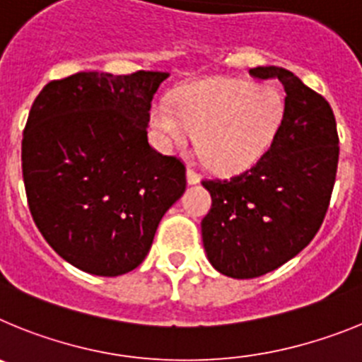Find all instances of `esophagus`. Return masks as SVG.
Returning a JSON list of instances; mask_svg holds the SVG:
<instances>
[{"label":"esophagus","mask_w":362,"mask_h":362,"mask_svg":"<svg viewBox=\"0 0 362 362\" xmlns=\"http://www.w3.org/2000/svg\"><path fill=\"white\" fill-rule=\"evenodd\" d=\"M187 181H188V185H197L201 181V175L197 174L196 170H192V168H188V172H187Z\"/></svg>","instance_id":"1"}]
</instances>
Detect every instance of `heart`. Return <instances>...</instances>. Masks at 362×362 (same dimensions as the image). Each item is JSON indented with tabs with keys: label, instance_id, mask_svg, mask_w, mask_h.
I'll list each match as a JSON object with an SVG mask.
<instances>
[{
	"label": "heart",
	"instance_id": "1",
	"mask_svg": "<svg viewBox=\"0 0 362 362\" xmlns=\"http://www.w3.org/2000/svg\"><path fill=\"white\" fill-rule=\"evenodd\" d=\"M284 119L283 95L268 85L214 79L185 86L174 108H152L153 129L166 141L187 146L197 136L201 158L214 170L241 172L263 158Z\"/></svg>",
	"mask_w": 362,
	"mask_h": 362
}]
</instances>
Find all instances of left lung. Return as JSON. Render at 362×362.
I'll return each mask as SVG.
<instances>
[{
  "label": "left lung",
  "mask_w": 362,
  "mask_h": 362,
  "mask_svg": "<svg viewBox=\"0 0 362 362\" xmlns=\"http://www.w3.org/2000/svg\"><path fill=\"white\" fill-rule=\"evenodd\" d=\"M284 86V119L252 168L230 179H204L212 209L201 221L210 264L223 276L252 279L296 257L321 228L339 161L330 103L290 70L250 69Z\"/></svg>",
  "instance_id": "8db88e82"
}]
</instances>
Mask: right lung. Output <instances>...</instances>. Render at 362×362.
<instances>
[{
	"label": "right lung",
	"instance_id": "obj_1",
	"mask_svg": "<svg viewBox=\"0 0 362 362\" xmlns=\"http://www.w3.org/2000/svg\"><path fill=\"white\" fill-rule=\"evenodd\" d=\"M168 72H78L32 103L21 143L28 209L65 261L116 277L143 263L187 188L185 165L148 145L150 103Z\"/></svg>",
	"mask_w": 362,
	"mask_h": 362
}]
</instances>
